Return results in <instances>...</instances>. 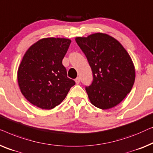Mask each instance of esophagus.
Segmentation results:
<instances>
[{
    "mask_svg": "<svg viewBox=\"0 0 153 153\" xmlns=\"http://www.w3.org/2000/svg\"><path fill=\"white\" fill-rule=\"evenodd\" d=\"M75 81H76V84H79V82H80V78H79V77H77Z\"/></svg>",
    "mask_w": 153,
    "mask_h": 153,
    "instance_id": "obj_1",
    "label": "esophagus"
}]
</instances>
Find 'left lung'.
<instances>
[{"label":"left lung","mask_w":153,"mask_h":153,"mask_svg":"<svg viewBox=\"0 0 153 153\" xmlns=\"http://www.w3.org/2000/svg\"><path fill=\"white\" fill-rule=\"evenodd\" d=\"M93 73L86 91L94 106L108 109L117 106L132 89L135 69L130 56L119 42L107 34L76 37Z\"/></svg>","instance_id":"1"}]
</instances>
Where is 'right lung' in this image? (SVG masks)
<instances>
[{
    "label": "right lung",
    "instance_id": "right-lung-1",
    "mask_svg": "<svg viewBox=\"0 0 153 153\" xmlns=\"http://www.w3.org/2000/svg\"><path fill=\"white\" fill-rule=\"evenodd\" d=\"M71 42L65 38H44L25 53L17 79L21 93L31 104L43 109L54 108L75 85L62 64Z\"/></svg>",
    "mask_w": 153,
    "mask_h": 153
}]
</instances>
